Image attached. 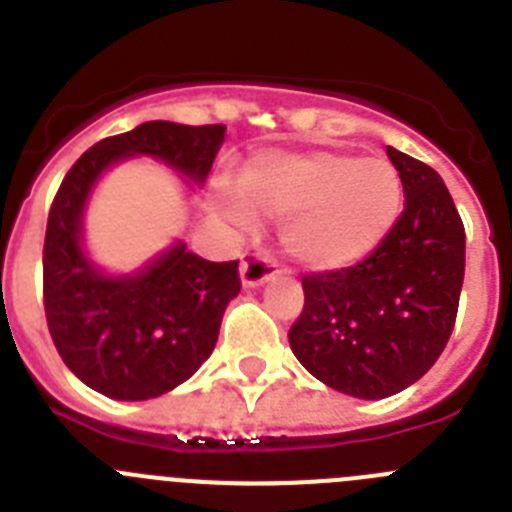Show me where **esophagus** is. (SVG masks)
Returning <instances> with one entry per match:
<instances>
[{"label":"esophagus","instance_id":"esophagus-1","mask_svg":"<svg viewBox=\"0 0 512 512\" xmlns=\"http://www.w3.org/2000/svg\"><path fill=\"white\" fill-rule=\"evenodd\" d=\"M277 274H279V264L271 259V256L256 251V248L243 253V259H241L243 287H259V284L269 282V279L277 277Z\"/></svg>","mask_w":512,"mask_h":512}]
</instances>
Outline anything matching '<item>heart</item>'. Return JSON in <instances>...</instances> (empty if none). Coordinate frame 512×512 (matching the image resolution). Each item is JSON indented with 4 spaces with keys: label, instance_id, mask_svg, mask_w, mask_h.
<instances>
[{
    "label": "heart",
    "instance_id": "obj_1",
    "mask_svg": "<svg viewBox=\"0 0 512 512\" xmlns=\"http://www.w3.org/2000/svg\"><path fill=\"white\" fill-rule=\"evenodd\" d=\"M246 202L228 197L238 223L253 210L284 217L282 243L307 269H343L366 259L387 238L402 210L400 171L387 158L346 153H271L243 176Z\"/></svg>",
    "mask_w": 512,
    "mask_h": 512
}]
</instances>
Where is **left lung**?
<instances>
[{
  "label": "left lung",
  "mask_w": 512,
  "mask_h": 512,
  "mask_svg": "<svg viewBox=\"0 0 512 512\" xmlns=\"http://www.w3.org/2000/svg\"><path fill=\"white\" fill-rule=\"evenodd\" d=\"M405 210L364 261L302 277L289 346L312 377L361 400L418 382L449 343L464 284V223L431 166L387 148Z\"/></svg>",
  "instance_id": "left-lung-1"
}]
</instances>
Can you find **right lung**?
I'll use <instances>...</instances> for the list:
<instances>
[{"label":"right lung","instance_id":"right-lung-1","mask_svg":"<svg viewBox=\"0 0 512 512\" xmlns=\"http://www.w3.org/2000/svg\"><path fill=\"white\" fill-rule=\"evenodd\" d=\"M223 135L225 125L143 122L94 143L53 197L43 243L45 320L63 364L112 400H148L187 382L212 354L241 277L238 261H205L184 243L138 277H104L79 246L89 189L107 166L135 153L205 182Z\"/></svg>","mask_w":512,"mask_h":512}]
</instances>
